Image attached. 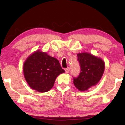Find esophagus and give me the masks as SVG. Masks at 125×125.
<instances>
[{
	"label": "esophagus",
	"mask_w": 125,
	"mask_h": 125,
	"mask_svg": "<svg viewBox=\"0 0 125 125\" xmlns=\"http://www.w3.org/2000/svg\"><path fill=\"white\" fill-rule=\"evenodd\" d=\"M69 71H70V68L69 67L65 69V72L67 73L69 72Z\"/></svg>",
	"instance_id": "esophagus-1"
}]
</instances>
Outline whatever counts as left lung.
<instances>
[{"instance_id": "obj_1", "label": "left lung", "mask_w": 125, "mask_h": 125, "mask_svg": "<svg viewBox=\"0 0 125 125\" xmlns=\"http://www.w3.org/2000/svg\"><path fill=\"white\" fill-rule=\"evenodd\" d=\"M77 56L81 72L77 77H73V83L79 90L85 91L99 82L105 65L102 59L89 53H78Z\"/></svg>"}]
</instances>
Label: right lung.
<instances>
[{
  "label": "right lung",
  "instance_id": "add662e5",
  "mask_svg": "<svg viewBox=\"0 0 125 125\" xmlns=\"http://www.w3.org/2000/svg\"><path fill=\"white\" fill-rule=\"evenodd\" d=\"M23 70L29 86L39 92L51 89L57 76L64 72L58 59L40 51L27 58Z\"/></svg>",
  "mask_w": 125,
  "mask_h": 125
}]
</instances>
